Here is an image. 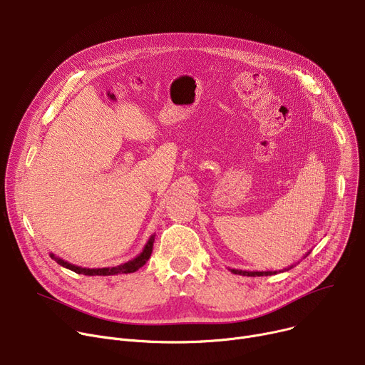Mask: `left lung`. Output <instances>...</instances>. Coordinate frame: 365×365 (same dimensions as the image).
I'll return each instance as SVG.
<instances>
[{
	"label": "left lung",
	"instance_id": "obj_1",
	"mask_svg": "<svg viewBox=\"0 0 365 365\" xmlns=\"http://www.w3.org/2000/svg\"><path fill=\"white\" fill-rule=\"evenodd\" d=\"M309 255H310V252H307L304 257H307ZM294 267H295V264H291V267H288L285 269H281V271H242V269H231V268H230V271L236 274V275H243V277H268V275H277L279 272H285V271H288Z\"/></svg>",
	"mask_w": 365,
	"mask_h": 365
}]
</instances>
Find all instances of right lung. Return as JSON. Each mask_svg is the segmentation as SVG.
<instances>
[{"label": "right lung", "instance_id": "add662e5", "mask_svg": "<svg viewBox=\"0 0 365 365\" xmlns=\"http://www.w3.org/2000/svg\"><path fill=\"white\" fill-rule=\"evenodd\" d=\"M153 245H154V236H151L148 239V242L145 243L143 252L138 256H135L134 259H130V260H128V262H125L122 264H118V267H112V268H93V269L81 268V267H77V264H73V263H70L67 260H63V259L55 256L53 253H49V256L52 259H55V262L59 263L61 267L67 268V269H70V271H73L76 274H83V275H88V277H96V275L109 277V275H119V274H132V272L138 271L140 268H143L144 264H145V262L150 259V256L153 253Z\"/></svg>", "mask_w": 365, "mask_h": 365}]
</instances>
